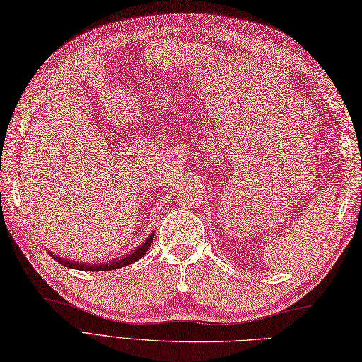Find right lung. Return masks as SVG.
Here are the masks:
<instances>
[{"label": "right lung", "instance_id": "1", "mask_svg": "<svg viewBox=\"0 0 362 362\" xmlns=\"http://www.w3.org/2000/svg\"><path fill=\"white\" fill-rule=\"evenodd\" d=\"M152 240H154V234H151L146 242L144 245H140L134 252H131L129 255L122 257L119 259H115L110 264H84V262H75V261H68L64 258H60L57 255H51L57 262H60L62 266L69 267V269H76V270H84V272H105V270H116L120 267H125L128 264H133V262L139 261L141 257L146 254V250L151 247Z\"/></svg>", "mask_w": 362, "mask_h": 362}]
</instances>
